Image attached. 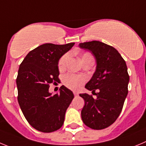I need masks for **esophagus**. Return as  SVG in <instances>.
<instances>
[{
  "instance_id": "obj_1",
  "label": "esophagus",
  "mask_w": 146,
  "mask_h": 146,
  "mask_svg": "<svg viewBox=\"0 0 146 146\" xmlns=\"http://www.w3.org/2000/svg\"><path fill=\"white\" fill-rule=\"evenodd\" d=\"M73 94H74V96H76V97L78 96V93L76 92H73Z\"/></svg>"
}]
</instances>
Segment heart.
<instances>
[{"label": "heart", "instance_id": "b5f03b06", "mask_svg": "<svg viewBox=\"0 0 146 146\" xmlns=\"http://www.w3.org/2000/svg\"><path fill=\"white\" fill-rule=\"evenodd\" d=\"M68 57H69V54L68 53L65 54L60 57L58 61L59 70H62L65 69ZM88 60H93L92 55L89 52L83 54V55L81 56V62H84ZM85 81H86V78L84 76L73 74V73H68V74L65 75L63 77L64 84L68 88L73 89V90L79 89L81 85L84 84Z\"/></svg>", "mask_w": 146, "mask_h": 146}]
</instances>
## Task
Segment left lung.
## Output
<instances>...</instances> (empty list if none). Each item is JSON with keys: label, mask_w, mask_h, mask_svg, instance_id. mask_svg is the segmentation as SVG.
Listing matches in <instances>:
<instances>
[{"label": "left lung", "mask_w": 146, "mask_h": 146, "mask_svg": "<svg viewBox=\"0 0 146 146\" xmlns=\"http://www.w3.org/2000/svg\"><path fill=\"white\" fill-rule=\"evenodd\" d=\"M79 46L90 51L97 62L96 71L85 86L96 98L91 94H79L85 101L81 119L89 128L103 129L113 124L123 108L129 81L127 65L115 48L102 42H84Z\"/></svg>", "instance_id": "8db88e82"}]
</instances>
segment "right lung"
<instances>
[{
	"label": "right lung",
	"instance_id": "add662e5",
	"mask_svg": "<svg viewBox=\"0 0 146 146\" xmlns=\"http://www.w3.org/2000/svg\"><path fill=\"white\" fill-rule=\"evenodd\" d=\"M74 44H42L29 52L19 65L16 80L18 102L29 124L38 131L52 132L63 125L74 95L64 86L54 95L48 88L59 81V60Z\"/></svg>",
	"mask_w": 146,
	"mask_h": 146
}]
</instances>
